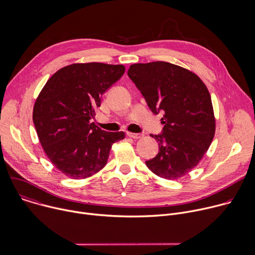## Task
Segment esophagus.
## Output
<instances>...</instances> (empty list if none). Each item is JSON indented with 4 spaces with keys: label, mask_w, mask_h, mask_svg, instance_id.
Here are the masks:
<instances>
[{
    "label": "esophagus",
    "mask_w": 255,
    "mask_h": 255,
    "mask_svg": "<svg viewBox=\"0 0 255 255\" xmlns=\"http://www.w3.org/2000/svg\"><path fill=\"white\" fill-rule=\"evenodd\" d=\"M127 134H128L129 137L134 138V139H139V138H142V137H143V134H142V133H131V132H128Z\"/></svg>",
    "instance_id": "obj_1"
}]
</instances>
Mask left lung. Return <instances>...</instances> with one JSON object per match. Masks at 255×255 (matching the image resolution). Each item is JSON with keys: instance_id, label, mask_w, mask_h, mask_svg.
I'll return each mask as SVG.
<instances>
[{"instance_id": "8db88e82", "label": "left lung", "mask_w": 255, "mask_h": 255, "mask_svg": "<svg viewBox=\"0 0 255 255\" xmlns=\"http://www.w3.org/2000/svg\"><path fill=\"white\" fill-rule=\"evenodd\" d=\"M128 77L155 115L164 114L157 155L145 161L156 175L175 179L192 170L208 150L215 134L211 96L192 71L178 65L154 61L130 65Z\"/></svg>"}]
</instances>
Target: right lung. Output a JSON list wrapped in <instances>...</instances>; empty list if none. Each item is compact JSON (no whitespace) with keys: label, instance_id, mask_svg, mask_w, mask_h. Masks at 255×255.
Here are the masks:
<instances>
[{"label":"right lung","instance_id":"right-lung-1","mask_svg":"<svg viewBox=\"0 0 255 255\" xmlns=\"http://www.w3.org/2000/svg\"><path fill=\"white\" fill-rule=\"evenodd\" d=\"M125 72L122 64L76 63L47 81L33 109V123L51 162L65 175L92 176L107 163L112 145L124 132H107L91 120L101 97Z\"/></svg>","mask_w":255,"mask_h":255}]
</instances>
